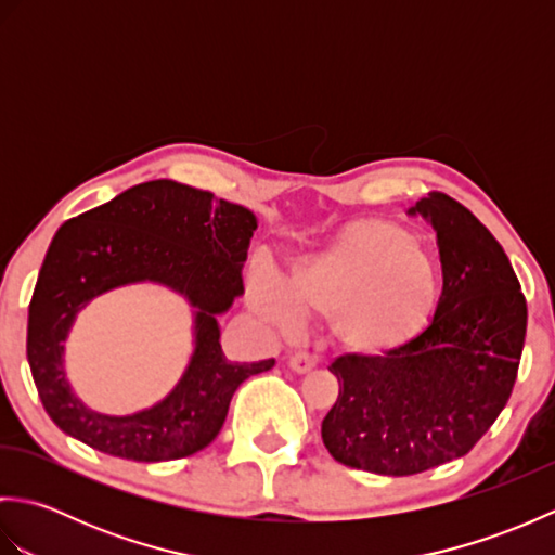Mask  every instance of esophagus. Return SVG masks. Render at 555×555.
Here are the masks:
<instances>
[{"mask_svg": "<svg viewBox=\"0 0 555 555\" xmlns=\"http://www.w3.org/2000/svg\"><path fill=\"white\" fill-rule=\"evenodd\" d=\"M314 358H310L308 352H296V356L288 358V367L296 374H308L310 370H314Z\"/></svg>", "mask_w": 555, "mask_h": 555, "instance_id": "1", "label": "esophagus"}]
</instances>
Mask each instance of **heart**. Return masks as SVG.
<instances>
[{
    "instance_id": "heart-1",
    "label": "heart",
    "mask_w": 555,
    "mask_h": 555,
    "mask_svg": "<svg viewBox=\"0 0 555 555\" xmlns=\"http://www.w3.org/2000/svg\"><path fill=\"white\" fill-rule=\"evenodd\" d=\"M441 300V274L422 241L384 219L352 221L332 241L298 257L288 286H253L269 322L293 328L300 314L326 317L338 350L379 358L415 340Z\"/></svg>"
}]
</instances>
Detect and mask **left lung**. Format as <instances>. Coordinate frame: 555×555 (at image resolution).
Returning a JSON list of instances; mask_svg holds the SVG:
<instances>
[{"instance_id":"1","label":"left lung","mask_w":555,"mask_h":555,"mask_svg":"<svg viewBox=\"0 0 555 555\" xmlns=\"http://www.w3.org/2000/svg\"><path fill=\"white\" fill-rule=\"evenodd\" d=\"M436 233L443 291L424 332L384 358L332 362L338 400L322 422L334 460L408 477L463 457L505 408L527 302L508 255L473 211L431 193L408 209Z\"/></svg>"}]
</instances>
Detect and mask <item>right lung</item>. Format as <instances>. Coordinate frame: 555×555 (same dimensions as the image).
I'll return each instance as SVG.
<instances>
[{"label": "right lung", "instance_id": "add662e5", "mask_svg": "<svg viewBox=\"0 0 555 555\" xmlns=\"http://www.w3.org/2000/svg\"><path fill=\"white\" fill-rule=\"evenodd\" d=\"M255 231V211L167 179L128 188L62 223L33 291L26 346L33 382L56 427L138 463L179 460L215 441L235 388L274 367V358L229 362L219 344V317L243 296ZM133 283L164 285L189 302L194 352L182 379L155 406L104 416L69 386L65 338L92 299Z\"/></svg>", "mask_w": 555, "mask_h": 555}]
</instances>
